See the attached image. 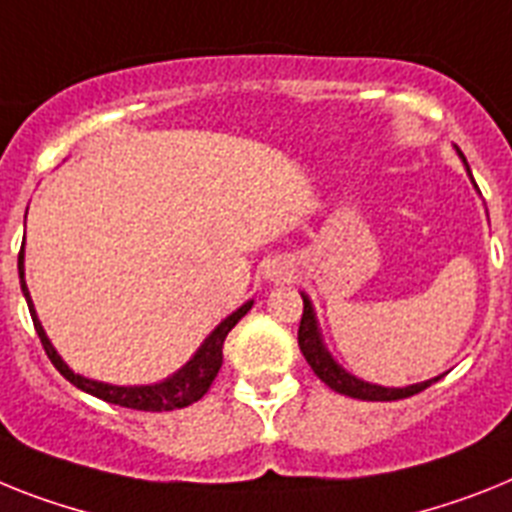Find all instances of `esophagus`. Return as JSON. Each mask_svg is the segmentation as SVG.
<instances>
[{"label":"esophagus","mask_w":512,"mask_h":512,"mask_svg":"<svg viewBox=\"0 0 512 512\" xmlns=\"http://www.w3.org/2000/svg\"><path fill=\"white\" fill-rule=\"evenodd\" d=\"M265 276H268L270 281H281V278L291 276V270H289V265H283V263H278V260H273V263L265 268Z\"/></svg>","instance_id":"34e87169"}]
</instances>
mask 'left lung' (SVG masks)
<instances>
[{"mask_svg":"<svg viewBox=\"0 0 512 512\" xmlns=\"http://www.w3.org/2000/svg\"><path fill=\"white\" fill-rule=\"evenodd\" d=\"M458 156L463 158V153L458 150ZM466 163V158H463ZM468 169V163H466ZM471 174V171H468ZM304 299V312H302V322H299V349H302L304 359L307 364L312 367L317 377H320L330 390H336L341 395H349V398H359V401H401V398H409V395L422 393L427 390L432 382H437L440 377L435 380H424V382H416V385H409V388H382V385H372V382H364L359 380L356 375L346 372L341 364L330 356V351L325 349V343H322L320 336V328H317V320H315V309H312V302H309V296L302 294Z\"/></svg>","mask_w":512,"mask_h":512,"instance_id":"obj_1","label":"left lung"}]
</instances>
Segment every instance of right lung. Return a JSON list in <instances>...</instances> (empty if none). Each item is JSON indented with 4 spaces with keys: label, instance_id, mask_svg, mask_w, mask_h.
<instances>
[{
    "label": "right lung",
    "instance_id": "1",
    "mask_svg": "<svg viewBox=\"0 0 512 512\" xmlns=\"http://www.w3.org/2000/svg\"><path fill=\"white\" fill-rule=\"evenodd\" d=\"M25 257H23V247H20V255H17V270H20V286H23V296L25 302H28L30 317H33V325H36V333L44 343L46 356L51 359V364L62 372L67 380L75 385V388L85 390V393L96 395L101 401L114 403V406H124V409H137V411H174V409H184V406H190V403L200 401L208 388L216 380L218 369L223 364V341L229 336V330L234 328L236 322L242 320L247 315L249 309H252V302H244L242 307L231 312L226 320L218 325L213 333L203 341V346L195 351L190 362L184 364L179 372H174L166 380L156 382V385H109V382H98V380H88L83 375H75L67 364L62 362V356L57 354V349L51 346V341L46 338L44 328H41V320L36 317V309H33V302H30L28 286H25Z\"/></svg>",
    "mask_w": 512,
    "mask_h": 512
}]
</instances>
